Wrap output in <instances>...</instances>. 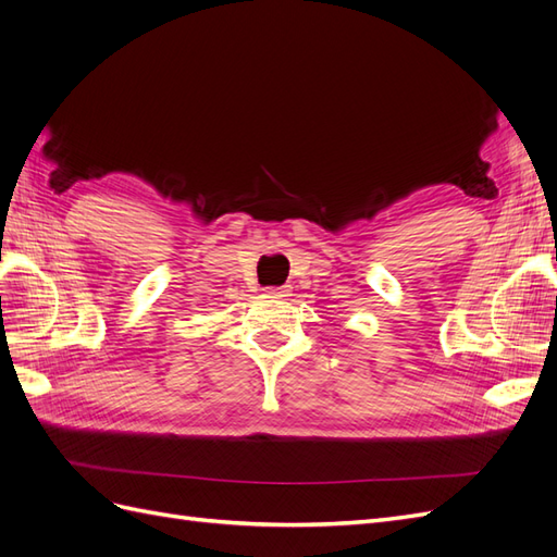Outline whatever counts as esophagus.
Here are the masks:
<instances>
[{"label": "esophagus", "instance_id": "34e87169", "mask_svg": "<svg viewBox=\"0 0 557 557\" xmlns=\"http://www.w3.org/2000/svg\"><path fill=\"white\" fill-rule=\"evenodd\" d=\"M269 297H288L290 295V288L288 285H281V288H267L264 290Z\"/></svg>", "mask_w": 557, "mask_h": 557}]
</instances>
